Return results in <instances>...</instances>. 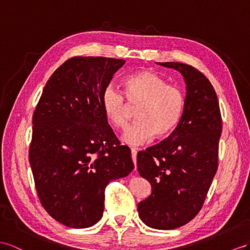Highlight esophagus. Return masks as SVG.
Listing matches in <instances>:
<instances>
[{
	"mask_svg": "<svg viewBox=\"0 0 250 250\" xmlns=\"http://www.w3.org/2000/svg\"><path fill=\"white\" fill-rule=\"evenodd\" d=\"M131 154H132V159H133V163L134 166H135V169H136V156H137V149H131Z\"/></svg>",
	"mask_w": 250,
	"mask_h": 250,
	"instance_id": "1",
	"label": "esophagus"
}]
</instances>
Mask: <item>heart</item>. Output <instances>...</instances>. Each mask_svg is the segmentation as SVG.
I'll use <instances>...</instances> for the list:
<instances>
[{
	"instance_id": "obj_1",
	"label": "heart",
	"mask_w": 250,
	"mask_h": 250,
	"mask_svg": "<svg viewBox=\"0 0 250 250\" xmlns=\"http://www.w3.org/2000/svg\"><path fill=\"white\" fill-rule=\"evenodd\" d=\"M126 99L139 104L138 120L130 125L123 140L130 146H140L154 137L169 134L180 123L185 108V96L180 87L167 84L161 76L150 70H139L124 79ZM101 107L107 120L116 127L125 129L129 112L125 96L113 85L106 86L101 94Z\"/></svg>"
}]
</instances>
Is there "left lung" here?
<instances>
[{
  "mask_svg": "<svg viewBox=\"0 0 250 250\" xmlns=\"http://www.w3.org/2000/svg\"><path fill=\"white\" fill-rule=\"evenodd\" d=\"M156 64L184 77L185 108L167 138L138 152V172L152 192L137 209L146 226L168 230L190 222L203 206L217 170L222 118L214 88L200 70L180 62Z\"/></svg>",
  "mask_w": 250,
  "mask_h": 250,
  "instance_id": "8db88e82",
  "label": "left lung"
}]
</instances>
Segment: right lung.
Returning <instances> with one entry per match:
<instances>
[{"mask_svg":"<svg viewBox=\"0 0 250 250\" xmlns=\"http://www.w3.org/2000/svg\"><path fill=\"white\" fill-rule=\"evenodd\" d=\"M123 59L75 57L56 69L33 117L29 163L47 213L70 228H87L102 216L104 189L134 169L101 107V94Z\"/></svg>","mask_w":250,"mask_h":250,"instance_id":"obj_1","label":"right lung"}]
</instances>
